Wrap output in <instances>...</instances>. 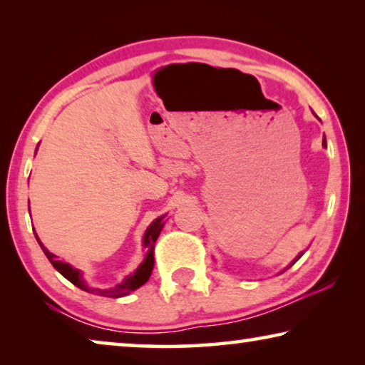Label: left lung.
Segmentation results:
<instances>
[{
    "instance_id": "1",
    "label": "left lung",
    "mask_w": 365,
    "mask_h": 365,
    "mask_svg": "<svg viewBox=\"0 0 365 365\" xmlns=\"http://www.w3.org/2000/svg\"><path fill=\"white\" fill-rule=\"evenodd\" d=\"M322 145H324V146H325V148H327V141H325V137H324V140H322ZM301 256H302V252H301V255H298V256H296V259H293V262H292V264H289V265H288V267H287V269H285V270H288V269H289V267H292V265H293V264H294V262H296V261H298V259H299V257H301ZM285 270H283V272H285Z\"/></svg>"
}]
</instances>
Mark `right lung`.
<instances>
[{
    "mask_svg": "<svg viewBox=\"0 0 365 365\" xmlns=\"http://www.w3.org/2000/svg\"><path fill=\"white\" fill-rule=\"evenodd\" d=\"M29 212H30V209H29ZM164 217H165V215H163V217H158L156 220H153L151 225L146 228L145 237H143V248H146V256L143 259V262L138 265V269L135 270L132 275H128L122 283H119V285H115L113 288H108V289L91 288V287L86 285L85 280L82 279V272H80L78 269H73L71 264L58 261V259H56L58 256H54L53 252H49L45 248V246H43V243L40 242V238L36 237V233L35 232L34 233H35L36 242H38L43 252H45V256L48 257V261L53 264V267L56 269L61 275L66 277V279L69 280L71 283H73V285L78 287L80 289H83V292H86V293L108 296V298H122V296L130 294L132 292H135V289L140 288L141 285H145L148 279H150L153 267H154V243H156L159 233L164 227V220H163Z\"/></svg>",
    "mask_w": 365,
    "mask_h": 365,
    "instance_id": "1",
    "label": "right lung"
}]
</instances>
